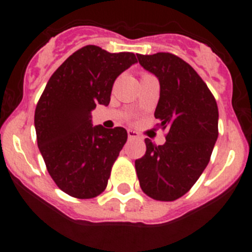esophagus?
<instances>
[{"label":"esophagus","mask_w":252,"mask_h":252,"mask_svg":"<svg viewBox=\"0 0 252 252\" xmlns=\"http://www.w3.org/2000/svg\"><path fill=\"white\" fill-rule=\"evenodd\" d=\"M128 138L129 139H138V138H140V134H139L138 131L129 129V130H128Z\"/></svg>","instance_id":"obj_1"}]
</instances>
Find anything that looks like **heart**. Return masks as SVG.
I'll list each match as a JSON object with an SVG mask.
<instances>
[{
	"instance_id": "1",
	"label": "heart",
	"mask_w": 252,
	"mask_h": 252,
	"mask_svg": "<svg viewBox=\"0 0 252 252\" xmlns=\"http://www.w3.org/2000/svg\"><path fill=\"white\" fill-rule=\"evenodd\" d=\"M150 75H151V74H150V73H142V74H141V79L150 77Z\"/></svg>"
}]
</instances>
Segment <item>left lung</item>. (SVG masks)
<instances>
[{
    "instance_id": "8db88e82",
    "label": "left lung",
    "mask_w": 252,
    "mask_h": 252,
    "mask_svg": "<svg viewBox=\"0 0 252 252\" xmlns=\"http://www.w3.org/2000/svg\"><path fill=\"white\" fill-rule=\"evenodd\" d=\"M138 60L158 78L155 118L167 134L163 145L145 139L136 174L147 196L174 201L191 189L210 162L218 138L217 102L194 68L178 56L158 52L138 55Z\"/></svg>"
}]
</instances>
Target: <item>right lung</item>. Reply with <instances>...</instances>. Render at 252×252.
I'll use <instances>...</instances> for the list:
<instances>
[{
  "mask_svg": "<svg viewBox=\"0 0 252 252\" xmlns=\"http://www.w3.org/2000/svg\"><path fill=\"white\" fill-rule=\"evenodd\" d=\"M138 62L131 52L79 48L51 75L35 110L37 146L53 182L69 196L93 199L107 187L128 139L122 126H93L90 112L108 106L121 73Z\"/></svg>",
  "mask_w": 252,
  "mask_h": 252,
  "instance_id": "right-lung-1",
  "label": "right lung"
}]
</instances>
